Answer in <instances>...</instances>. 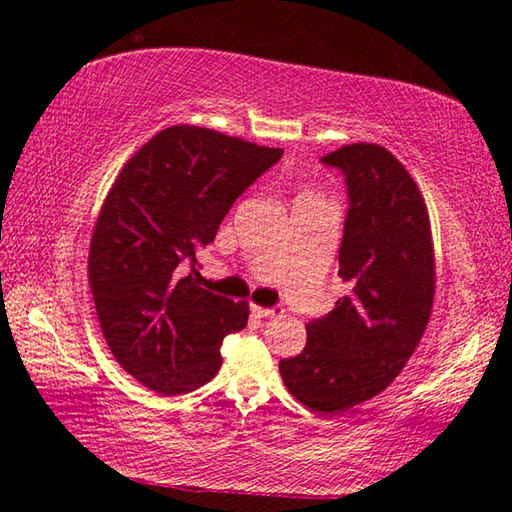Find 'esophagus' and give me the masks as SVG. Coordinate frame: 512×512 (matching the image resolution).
Returning a JSON list of instances; mask_svg holds the SVG:
<instances>
[{
	"instance_id": "obj_1",
	"label": "esophagus",
	"mask_w": 512,
	"mask_h": 512,
	"mask_svg": "<svg viewBox=\"0 0 512 512\" xmlns=\"http://www.w3.org/2000/svg\"><path fill=\"white\" fill-rule=\"evenodd\" d=\"M253 311H255V314H257L259 318H273L280 309H275V307H257V305H253Z\"/></svg>"
}]
</instances>
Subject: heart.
Returning <instances> with one entry per match:
<instances>
[{"instance_id": "1", "label": "heart", "mask_w": 512, "mask_h": 512, "mask_svg": "<svg viewBox=\"0 0 512 512\" xmlns=\"http://www.w3.org/2000/svg\"><path fill=\"white\" fill-rule=\"evenodd\" d=\"M305 196H311V194H305Z\"/></svg>"}]
</instances>
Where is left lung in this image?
<instances>
[{"label": "left lung", "instance_id": "left-lung-1", "mask_svg": "<svg viewBox=\"0 0 512 512\" xmlns=\"http://www.w3.org/2000/svg\"><path fill=\"white\" fill-rule=\"evenodd\" d=\"M345 176L350 210L339 250L348 293L307 323V345L280 361L289 393L316 413L348 411L400 375L427 329L436 259L429 212L404 164L379 144L323 158Z\"/></svg>", "mask_w": 512, "mask_h": 512}]
</instances>
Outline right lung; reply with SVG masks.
<instances>
[{"mask_svg": "<svg viewBox=\"0 0 512 512\" xmlns=\"http://www.w3.org/2000/svg\"><path fill=\"white\" fill-rule=\"evenodd\" d=\"M282 149L178 124L121 167L94 223L88 275L112 357L162 395L196 391L221 368V341L248 302L201 287L196 253Z\"/></svg>", "mask_w": 512, "mask_h": 512, "instance_id": "right-lung-1", "label": "right lung"}]
</instances>
